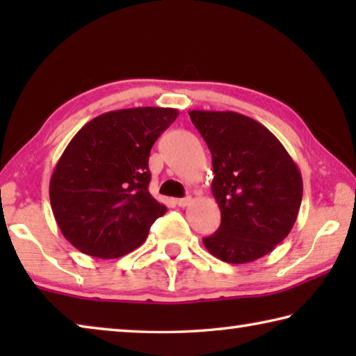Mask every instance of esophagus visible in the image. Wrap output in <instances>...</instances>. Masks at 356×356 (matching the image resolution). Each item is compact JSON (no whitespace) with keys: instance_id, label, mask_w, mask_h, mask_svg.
Returning a JSON list of instances; mask_svg holds the SVG:
<instances>
[{"instance_id":"34e87169","label":"esophagus","mask_w":356,"mask_h":356,"mask_svg":"<svg viewBox=\"0 0 356 356\" xmlns=\"http://www.w3.org/2000/svg\"><path fill=\"white\" fill-rule=\"evenodd\" d=\"M174 202H176V206H179V207H186V206H188V204L191 202V197H190V196L180 197V200H176Z\"/></svg>"}]
</instances>
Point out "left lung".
<instances>
[{"instance_id":"obj_1","label":"left lung","mask_w":356,"mask_h":356,"mask_svg":"<svg viewBox=\"0 0 356 356\" xmlns=\"http://www.w3.org/2000/svg\"><path fill=\"white\" fill-rule=\"evenodd\" d=\"M212 154V193L221 212L218 231L202 238L215 257L248 264L268 254L297 220L303 180L272 131L234 111L188 113Z\"/></svg>"}]
</instances>
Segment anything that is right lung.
Wrapping results in <instances>:
<instances>
[{"mask_svg": "<svg viewBox=\"0 0 356 356\" xmlns=\"http://www.w3.org/2000/svg\"><path fill=\"white\" fill-rule=\"evenodd\" d=\"M174 108L104 113L72 138L50 180V202L63 236L92 257L136 250L166 207L149 193V154L176 120Z\"/></svg>", "mask_w": 356, "mask_h": 356, "instance_id": "right-lung-1", "label": "right lung"}]
</instances>
